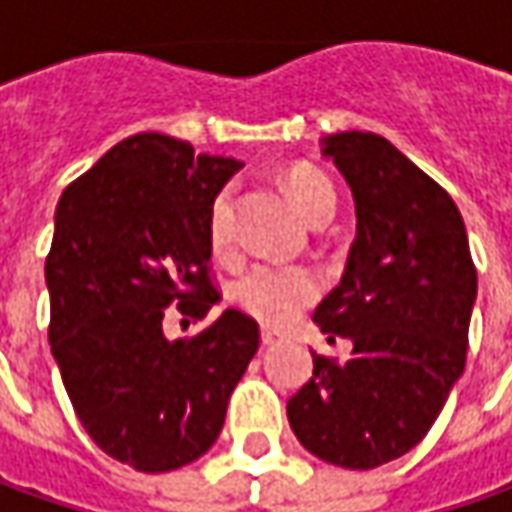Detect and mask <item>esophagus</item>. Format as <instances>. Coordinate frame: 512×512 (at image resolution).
I'll use <instances>...</instances> for the list:
<instances>
[{
  "label": "esophagus",
  "instance_id": "1",
  "mask_svg": "<svg viewBox=\"0 0 512 512\" xmlns=\"http://www.w3.org/2000/svg\"><path fill=\"white\" fill-rule=\"evenodd\" d=\"M260 341H263V346H275V344H280V335L263 326V329H260Z\"/></svg>",
  "mask_w": 512,
  "mask_h": 512
}]
</instances>
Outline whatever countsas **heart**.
<instances>
[{
    "label": "heart",
    "instance_id": "obj_1",
    "mask_svg": "<svg viewBox=\"0 0 512 512\" xmlns=\"http://www.w3.org/2000/svg\"><path fill=\"white\" fill-rule=\"evenodd\" d=\"M286 191L298 212L323 226L335 212V189L329 177L312 166H295L286 174ZM209 246L217 257L234 255V189L223 186L209 206ZM321 298V280L303 266H275L257 263L246 275L234 280L232 300L255 321L269 326H286L298 318L306 306Z\"/></svg>",
    "mask_w": 512,
    "mask_h": 512
}]
</instances>
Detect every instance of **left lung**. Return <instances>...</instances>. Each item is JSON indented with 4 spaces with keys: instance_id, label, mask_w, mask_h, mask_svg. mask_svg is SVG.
<instances>
[{
    "instance_id": "left-lung-1",
    "label": "left lung",
    "mask_w": 512,
    "mask_h": 512,
    "mask_svg": "<svg viewBox=\"0 0 512 512\" xmlns=\"http://www.w3.org/2000/svg\"><path fill=\"white\" fill-rule=\"evenodd\" d=\"M323 154L352 189L358 234L315 323L349 338L352 358L312 352L286 415L312 456L372 470L430 433L464 372L476 266L453 197L389 140L341 131Z\"/></svg>"
}]
</instances>
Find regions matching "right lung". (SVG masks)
<instances>
[{"mask_svg":"<svg viewBox=\"0 0 512 512\" xmlns=\"http://www.w3.org/2000/svg\"><path fill=\"white\" fill-rule=\"evenodd\" d=\"M237 168L148 131L114 145L56 206L51 352L85 433L140 473L177 470L212 447L260 346L240 309L194 338L163 332L171 318L203 321L220 300L209 206Z\"/></svg>","mask_w":512,"mask_h":512,"instance_id":"obj_1","label":"right lung"}]
</instances>
